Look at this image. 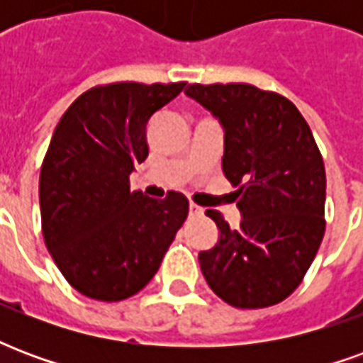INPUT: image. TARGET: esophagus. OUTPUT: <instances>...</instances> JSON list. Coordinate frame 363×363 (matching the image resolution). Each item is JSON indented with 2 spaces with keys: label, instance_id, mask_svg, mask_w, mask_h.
I'll list each match as a JSON object with an SVG mask.
<instances>
[{
  "label": "esophagus",
  "instance_id": "1",
  "mask_svg": "<svg viewBox=\"0 0 363 363\" xmlns=\"http://www.w3.org/2000/svg\"><path fill=\"white\" fill-rule=\"evenodd\" d=\"M189 212H190V216H192V218H200V216L204 213V210H202L200 206L190 204V206H189Z\"/></svg>",
  "mask_w": 363,
  "mask_h": 363
}]
</instances>
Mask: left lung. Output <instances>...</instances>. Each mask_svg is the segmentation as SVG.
Returning <instances> with one entry per match:
<instances>
[{
	"mask_svg": "<svg viewBox=\"0 0 363 363\" xmlns=\"http://www.w3.org/2000/svg\"><path fill=\"white\" fill-rule=\"evenodd\" d=\"M184 93L223 126L221 167L243 216L231 229L220 212H206L220 228L216 247L198 255L206 281L233 307L280 303L325 235L327 174L311 128L286 96L249 83H194Z\"/></svg>",
	"mask_w": 363,
	"mask_h": 363,
	"instance_id": "8db88e82",
	"label": "left lung"
}]
</instances>
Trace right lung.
<instances>
[{"mask_svg":"<svg viewBox=\"0 0 363 363\" xmlns=\"http://www.w3.org/2000/svg\"><path fill=\"white\" fill-rule=\"evenodd\" d=\"M186 83L122 82L85 91L64 112L40 169L44 243L79 294L122 301L147 286L189 216V200L130 190L150 153L147 124Z\"/></svg>","mask_w":363,"mask_h":363,"instance_id":"1","label":"right lung"}]
</instances>
